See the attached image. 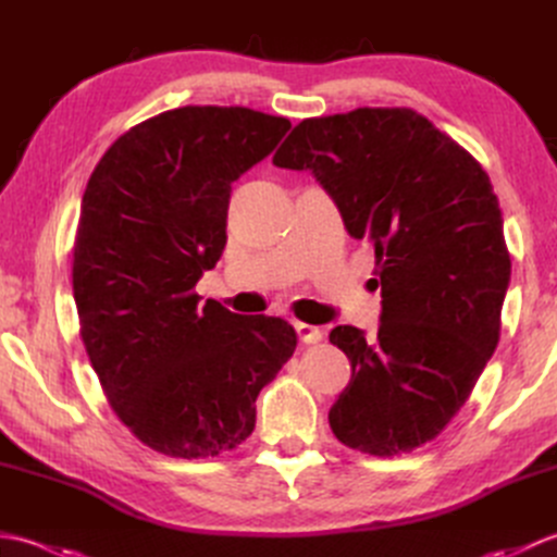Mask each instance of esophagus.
Here are the masks:
<instances>
[{
  "instance_id": "1",
  "label": "esophagus",
  "mask_w": 557,
  "mask_h": 557,
  "mask_svg": "<svg viewBox=\"0 0 557 557\" xmlns=\"http://www.w3.org/2000/svg\"><path fill=\"white\" fill-rule=\"evenodd\" d=\"M294 330H297V335L304 345H315V342L323 339V330L313 327L309 323H294Z\"/></svg>"
}]
</instances>
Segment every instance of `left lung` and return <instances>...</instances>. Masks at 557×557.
<instances>
[{
	"instance_id": "8db88e82",
	"label": "left lung",
	"mask_w": 557,
	"mask_h": 557,
	"mask_svg": "<svg viewBox=\"0 0 557 557\" xmlns=\"http://www.w3.org/2000/svg\"><path fill=\"white\" fill-rule=\"evenodd\" d=\"M272 164L311 170L347 232L373 246L377 335L337 325L349 385L330 407L339 443L395 457L431 443L465 407L500 339L510 285L488 174L409 108H359L294 126Z\"/></svg>"
}]
</instances>
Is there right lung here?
Listing matches in <instances>:
<instances>
[{
    "instance_id": "1",
    "label": "right lung",
    "mask_w": 557,
    "mask_h": 557,
    "mask_svg": "<svg viewBox=\"0 0 557 557\" xmlns=\"http://www.w3.org/2000/svg\"><path fill=\"white\" fill-rule=\"evenodd\" d=\"M289 120L186 104L122 134L92 170L74 244L81 337L102 393L140 443L182 459L239 447L256 397L297 349L272 315L194 292L227 244L232 182L270 156Z\"/></svg>"
}]
</instances>
